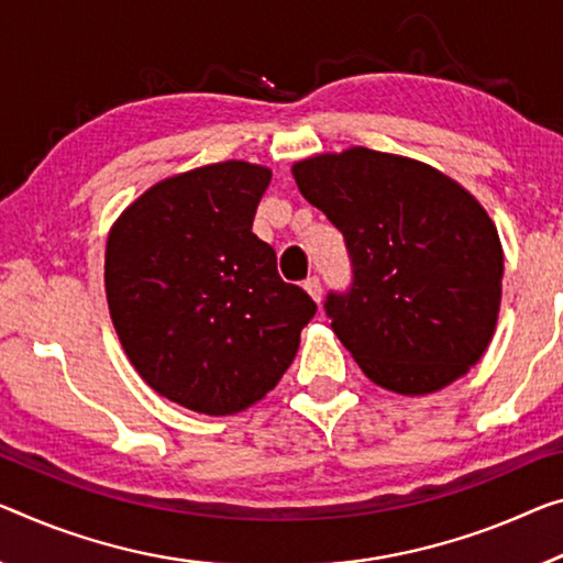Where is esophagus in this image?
I'll use <instances>...</instances> for the list:
<instances>
[{"mask_svg":"<svg viewBox=\"0 0 563 563\" xmlns=\"http://www.w3.org/2000/svg\"><path fill=\"white\" fill-rule=\"evenodd\" d=\"M305 291L319 305V299H322V282H319L317 276H309V279L305 282Z\"/></svg>","mask_w":563,"mask_h":563,"instance_id":"obj_1","label":"esophagus"}]
</instances>
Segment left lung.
I'll list each match as a JSON object with an SVG mask.
<instances>
[{
	"mask_svg": "<svg viewBox=\"0 0 563 563\" xmlns=\"http://www.w3.org/2000/svg\"><path fill=\"white\" fill-rule=\"evenodd\" d=\"M291 173L347 244L352 287L324 309L362 372L412 397L463 377L500 309L504 249L486 209L428 163L362 145L311 155Z\"/></svg>",
	"mask_w": 563,
	"mask_h": 563,
	"instance_id": "obj_1",
	"label": "left lung"
}]
</instances>
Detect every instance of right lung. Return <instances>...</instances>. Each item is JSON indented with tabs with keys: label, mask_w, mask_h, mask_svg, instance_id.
I'll list each match as a JSON object with an SVG mask.
<instances>
[{
	"label": "right lung",
	"mask_w": 563,
	"mask_h": 563,
	"mask_svg": "<svg viewBox=\"0 0 563 563\" xmlns=\"http://www.w3.org/2000/svg\"><path fill=\"white\" fill-rule=\"evenodd\" d=\"M269 180L246 161L178 173L108 233L112 327L145 385L180 408L216 418L252 408L289 369L317 311L252 231Z\"/></svg>",
	"instance_id": "add662e5"
}]
</instances>
